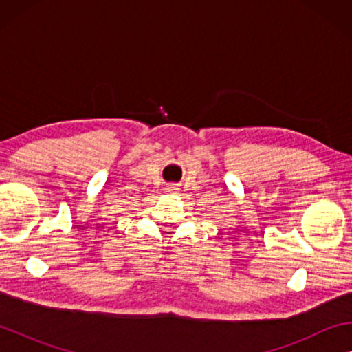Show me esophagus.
I'll list each match as a JSON object with an SVG mask.
<instances>
[{
  "mask_svg": "<svg viewBox=\"0 0 352 352\" xmlns=\"http://www.w3.org/2000/svg\"><path fill=\"white\" fill-rule=\"evenodd\" d=\"M168 190H169V192H177V188L175 186H168Z\"/></svg>",
  "mask_w": 352,
  "mask_h": 352,
  "instance_id": "esophagus-1",
  "label": "esophagus"
}]
</instances>
